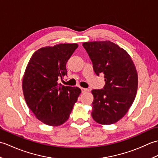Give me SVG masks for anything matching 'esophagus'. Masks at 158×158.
I'll return each mask as SVG.
<instances>
[{
	"instance_id": "34e87169",
	"label": "esophagus",
	"mask_w": 158,
	"mask_h": 158,
	"mask_svg": "<svg viewBox=\"0 0 158 158\" xmlns=\"http://www.w3.org/2000/svg\"><path fill=\"white\" fill-rule=\"evenodd\" d=\"M81 92H82V93H85V92H88V91H89V89H87V88H81Z\"/></svg>"
}]
</instances>
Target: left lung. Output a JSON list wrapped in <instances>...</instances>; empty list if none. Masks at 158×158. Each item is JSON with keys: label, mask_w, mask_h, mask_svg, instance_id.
Returning <instances> with one entry per match:
<instances>
[{"label": "left lung", "mask_w": 158, "mask_h": 158, "mask_svg": "<svg viewBox=\"0 0 158 158\" xmlns=\"http://www.w3.org/2000/svg\"><path fill=\"white\" fill-rule=\"evenodd\" d=\"M83 46L95 73L105 75L104 88L92 91V118L102 125L115 123L126 115L135 99L138 88L136 66L129 53L113 42H84Z\"/></svg>", "instance_id": "1"}]
</instances>
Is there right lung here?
Instances as JSON below:
<instances>
[{"mask_svg":"<svg viewBox=\"0 0 158 158\" xmlns=\"http://www.w3.org/2000/svg\"><path fill=\"white\" fill-rule=\"evenodd\" d=\"M78 48L77 43H61L36 51L22 79L23 96L36 118L51 126L66 122L81 90L62 85L58 79L67 75L66 64Z\"/></svg>","mask_w":158,"mask_h":158,"instance_id":"1","label":"right lung"}]
</instances>
